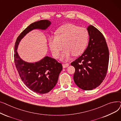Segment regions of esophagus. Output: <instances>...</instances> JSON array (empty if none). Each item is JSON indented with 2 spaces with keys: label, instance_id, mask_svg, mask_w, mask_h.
Returning <instances> with one entry per match:
<instances>
[{
  "label": "esophagus",
  "instance_id": "1",
  "mask_svg": "<svg viewBox=\"0 0 121 121\" xmlns=\"http://www.w3.org/2000/svg\"><path fill=\"white\" fill-rule=\"evenodd\" d=\"M62 66L63 68H65L68 67L69 66V64L68 63H63V64H62Z\"/></svg>",
  "mask_w": 121,
  "mask_h": 121
}]
</instances>
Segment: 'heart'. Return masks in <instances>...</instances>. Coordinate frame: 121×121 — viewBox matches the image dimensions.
<instances>
[{
    "label": "heart",
    "instance_id": "b5f03b06",
    "mask_svg": "<svg viewBox=\"0 0 121 121\" xmlns=\"http://www.w3.org/2000/svg\"><path fill=\"white\" fill-rule=\"evenodd\" d=\"M55 34V37L48 38L49 48L54 58H57L63 47L65 49L61 58L65 60L69 59L72 54L77 56L83 53L89 39L87 29L71 23L62 25L57 29Z\"/></svg>",
    "mask_w": 121,
    "mask_h": 121
}]
</instances>
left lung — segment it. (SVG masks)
Returning <instances> with one entry per match:
<instances>
[{"mask_svg": "<svg viewBox=\"0 0 121 121\" xmlns=\"http://www.w3.org/2000/svg\"><path fill=\"white\" fill-rule=\"evenodd\" d=\"M89 41L85 52L71 63L75 68L73 80L81 89L91 90L104 79L108 67L109 50L105 38L93 25L87 28Z\"/></svg>", "mask_w": 121, "mask_h": 121, "instance_id": "8db88e82", "label": "left lung"}]
</instances>
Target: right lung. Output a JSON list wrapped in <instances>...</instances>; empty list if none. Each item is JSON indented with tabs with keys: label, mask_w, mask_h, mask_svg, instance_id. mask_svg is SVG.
<instances>
[{
	"label": "right lung",
	"mask_w": 121,
	"mask_h": 121,
	"mask_svg": "<svg viewBox=\"0 0 121 121\" xmlns=\"http://www.w3.org/2000/svg\"><path fill=\"white\" fill-rule=\"evenodd\" d=\"M50 24V22L47 20L30 24L17 37L15 45L14 61L21 78L31 91L41 94L49 92L56 85L62 69V64L48 56L39 62L27 63L20 58L17 49L20 41L29 31L34 29H46Z\"/></svg>",
	"instance_id": "right-lung-1"
}]
</instances>
